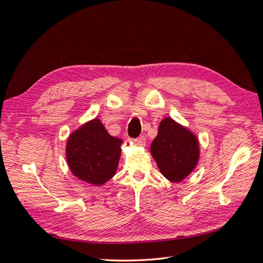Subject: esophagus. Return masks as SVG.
Segmentation results:
<instances>
[{
    "mask_svg": "<svg viewBox=\"0 0 263 263\" xmlns=\"http://www.w3.org/2000/svg\"><path fill=\"white\" fill-rule=\"evenodd\" d=\"M134 142L140 147H145L146 146V138L144 136H140L136 139H134Z\"/></svg>",
    "mask_w": 263,
    "mask_h": 263,
    "instance_id": "1",
    "label": "esophagus"
}]
</instances>
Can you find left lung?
Wrapping results in <instances>:
<instances>
[{
    "instance_id": "obj_1",
    "label": "left lung",
    "mask_w": 263,
    "mask_h": 263,
    "mask_svg": "<svg viewBox=\"0 0 263 263\" xmlns=\"http://www.w3.org/2000/svg\"><path fill=\"white\" fill-rule=\"evenodd\" d=\"M150 153L160 172L171 182H181L192 172L200 158L195 135L170 117L160 122Z\"/></svg>"
}]
</instances>
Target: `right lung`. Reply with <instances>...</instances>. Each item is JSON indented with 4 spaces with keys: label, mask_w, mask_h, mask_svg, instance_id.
Masks as SVG:
<instances>
[{
    "label": "right lung",
    "mask_w": 263,
    "mask_h": 263,
    "mask_svg": "<svg viewBox=\"0 0 263 263\" xmlns=\"http://www.w3.org/2000/svg\"><path fill=\"white\" fill-rule=\"evenodd\" d=\"M122 144V139L110 136L99 118L83 124L67 141L66 156L71 172L79 180L103 185L115 176Z\"/></svg>",
    "instance_id": "add662e5"
}]
</instances>
